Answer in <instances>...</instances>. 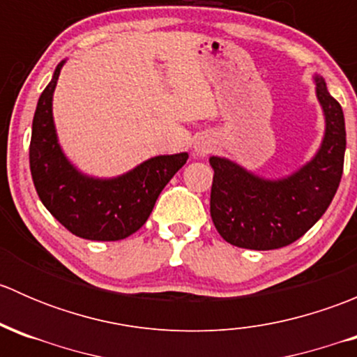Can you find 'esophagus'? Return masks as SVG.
<instances>
[{
  "instance_id": "esophagus-1",
  "label": "esophagus",
  "mask_w": 357,
  "mask_h": 357,
  "mask_svg": "<svg viewBox=\"0 0 357 357\" xmlns=\"http://www.w3.org/2000/svg\"><path fill=\"white\" fill-rule=\"evenodd\" d=\"M212 145L211 142H207V139H199V142L195 143V152L199 153V155H207L208 152H211Z\"/></svg>"
}]
</instances>
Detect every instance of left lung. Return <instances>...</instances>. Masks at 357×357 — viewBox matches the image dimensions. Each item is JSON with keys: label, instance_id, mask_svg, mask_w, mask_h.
Segmentation results:
<instances>
[{"label": "left lung", "instance_id": "8db88e82", "mask_svg": "<svg viewBox=\"0 0 357 357\" xmlns=\"http://www.w3.org/2000/svg\"><path fill=\"white\" fill-rule=\"evenodd\" d=\"M316 96L325 114V138L311 162L283 179L259 178L235 162L211 157L214 178L211 218L228 243L273 250L294 243L332 204L344 171L345 121L340 103L316 75Z\"/></svg>", "mask_w": 357, "mask_h": 357}]
</instances>
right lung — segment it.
I'll return each mask as SVG.
<instances>
[{"mask_svg":"<svg viewBox=\"0 0 357 357\" xmlns=\"http://www.w3.org/2000/svg\"><path fill=\"white\" fill-rule=\"evenodd\" d=\"M63 63L39 96L32 121L29 164L43 205L75 236L96 242H115L138 231L152 214L153 205L186 164L188 153L149 158L132 171L112 179H96L79 172L56 139L52 100Z\"/></svg>","mask_w":357,"mask_h":357,"instance_id":"add662e5","label":"right lung"}]
</instances>
